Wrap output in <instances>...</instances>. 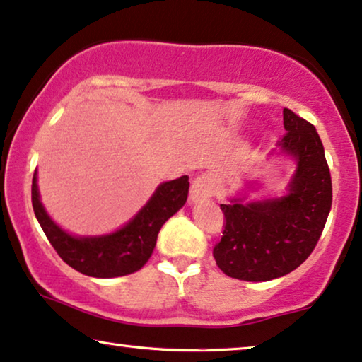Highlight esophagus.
<instances>
[{
  "instance_id": "obj_1",
  "label": "esophagus",
  "mask_w": 362,
  "mask_h": 362,
  "mask_svg": "<svg viewBox=\"0 0 362 362\" xmlns=\"http://www.w3.org/2000/svg\"><path fill=\"white\" fill-rule=\"evenodd\" d=\"M215 192V184L214 178L206 173H202L192 182V189H190V199L194 202H200L205 199H210Z\"/></svg>"
}]
</instances>
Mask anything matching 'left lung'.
<instances>
[{
  "mask_svg": "<svg viewBox=\"0 0 362 362\" xmlns=\"http://www.w3.org/2000/svg\"><path fill=\"white\" fill-rule=\"evenodd\" d=\"M285 136L278 142L298 167L285 197L221 204L225 228L215 245L218 268L231 278L268 281L291 273L315 250L332 204L331 173L315 125L283 109Z\"/></svg>",
  "mask_w": 362,
  "mask_h": 362,
  "instance_id": "left-lung-1",
  "label": "left lung"
}]
</instances>
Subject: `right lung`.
Returning a JSON list of instances; mask_svg holds the SVG:
<instances>
[{
    "mask_svg": "<svg viewBox=\"0 0 362 362\" xmlns=\"http://www.w3.org/2000/svg\"><path fill=\"white\" fill-rule=\"evenodd\" d=\"M36 172L33 175V210L52 248L71 268L94 278H115L141 269L156 248L162 225L185 205L189 177L158 185L144 209L122 228L103 237L77 238L61 230L46 214L37 192Z\"/></svg>",
    "mask_w": 362,
    "mask_h": 362,
    "instance_id": "add662e5",
    "label": "right lung"
}]
</instances>
